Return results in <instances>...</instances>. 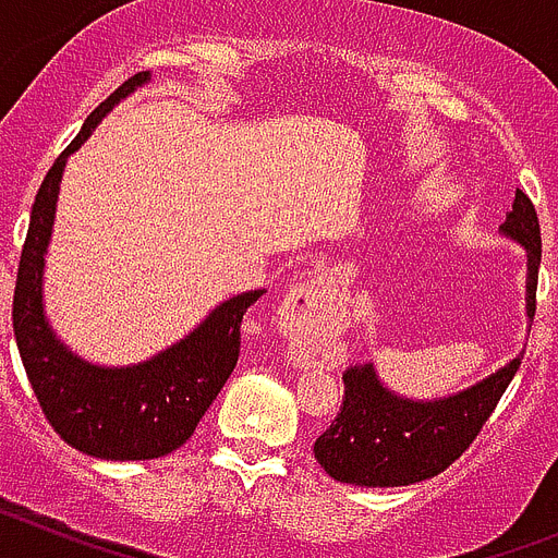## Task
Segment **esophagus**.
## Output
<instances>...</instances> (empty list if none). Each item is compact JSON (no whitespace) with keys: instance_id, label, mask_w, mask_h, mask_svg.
Returning <instances> with one entry per match:
<instances>
[{"instance_id":"1","label":"esophagus","mask_w":558,"mask_h":558,"mask_svg":"<svg viewBox=\"0 0 558 558\" xmlns=\"http://www.w3.org/2000/svg\"><path fill=\"white\" fill-rule=\"evenodd\" d=\"M332 290L324 279H307V282H295L288 290L282 304V313H279V327L284 329V335H290V343L295 347V338L304 332V324L322 318V313L327 310V302L332 299Z\"/></svg>"}]
</instances>
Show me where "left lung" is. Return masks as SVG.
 Returning <instances> with one entry per match:
<instances>
[{
  "label": "left lung",
  "mask_w": 558,
  "mask_h": 558,
  "mask_svg": "<svg viewBox=\"0 0 558 558\" xmlns=\"http://www.w3.org/2000/svg\"><path fill=\"white\" fill-rule=\"evenodd\" d=\"M500 231L529 251L525 310L534 322L542 236L534 204L517 190ZM522 354L466 391L445 399L397 397L374 374L372 363L343 374V402L332 425L315 438V458L340 483L411 486L445 472L472 445L520 368Z\"/></svg>",
  "instance_id": "obj_1"
}]
</instances>
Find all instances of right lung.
<instances>
[{
	"mask_svg": "<svg viewBox=\"0 0 558 558\" xmlns=\"http://www.w3.org/2000/svg\"><path fill=\"white\" fill-rule=\"evenodd\" d=\"M150 81L147 72L128 77L108 100L88 113L81 133L49 167L29 211L27 240L13 293V332L24 372L49 425L69 447L106 461H147L179 450L195 433L240 357V324L265 290L240 293L206 315L198 329L145 363L122 368L92 366L69 352L49 329L41 304L44 254L56 220L58 186L69 153H75L97 122Z\"/></svg>",
	"mask_w": 558,
	"mask_h": 558,
	"instance_id": "right-lung-1",
	"label": "right lung"
}]
</instances>
